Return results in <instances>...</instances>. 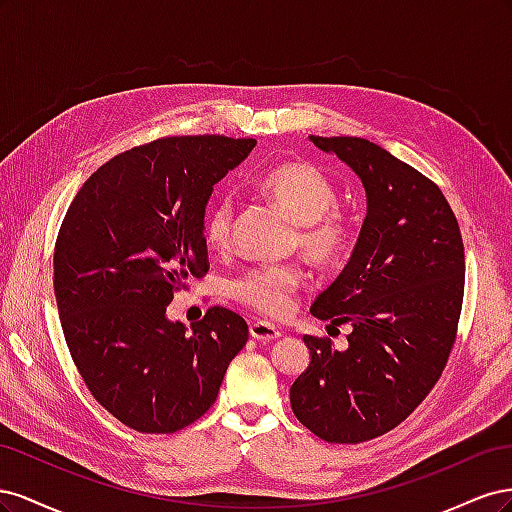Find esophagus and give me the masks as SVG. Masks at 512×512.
I'll return each instance as SVG.
<instances>
[{"label": "esophagus", "mask_w": 512, "mask_h": 512, "mask_svg": "<svg viewBox=\"0 0 512 512\" xmlns=\"http://www.w3.org/2000/svg\"><path fill=\"white\" fill-rule=\"evenodd\" d=\"M250 335L254 339H258V342L267 344V342H275V339L282 335V331L277 329L275 324H271V322H252L250 324Z\"/></svg>", "instance_id": "1"}]
</instances>
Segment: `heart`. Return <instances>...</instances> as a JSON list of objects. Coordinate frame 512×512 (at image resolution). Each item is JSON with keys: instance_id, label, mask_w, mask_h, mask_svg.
I'll return each instance as SVG.
<instances>
[{"instance_id": "1", "label": "heart", "mask_w": 512, "mask_h": 512, "mask_svg": "<svg viewBox=\"0 0 512 512\" xmlns=\"http://www.w3.org/2000/svg\"><path fill=\"white\" fill-rule=\"evenodd\" d=\"M256 190L297 226L294 243L307 260L318 267H331L344 256L350 224L335 207L337 192L331 179L307 162H284L256 179ZM235 226V203L220 196L205 215V241L222 250L230 243ZM301 286L297 267H254L241 273L228 286L230 297L262 316L288 314L292 294Z\"/></svg>"}]
</instances>
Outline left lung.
I'll use <instances>...</instances> for the list:
<instances>
[{
  "label": "left lung",
  "instance_id": "1",
  "mask_svg": "<svg viewBox=\"0 0 512 512\" xmlns=\"http://www.w3.org/2000/svg\"><path fill=\"white\" fill-rule=\"evenodd\" d=\"M361 179L367 215L344 271L312 316L348 324V348L303 335L307 369L290 386L294 416L318 438L356 444L397 427L438 382L455 344L466 258L436 183L356 136H309Z\"/></svg>",
  "mask_w": 512,
  "mask_h": 512
}]
</instances>
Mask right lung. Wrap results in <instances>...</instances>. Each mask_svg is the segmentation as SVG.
I'll return each instance as SVG.
<instances>
[{"instance_id":"add662e5","label":"right lung","mask_w":512,"mask_h":512,"mask_svg":"<svg viewBox=\"0 0 512 512\" xmlns=\"http://www.w3.org/2000/svg\"><path fill=\"white\" fill-rule=\"evenodd\" d=\"M254 138L173 136L123 151L74 196L55 243V299L87 389L123 425L173 433L198 421L247 342L245 320L211 307L190 329L166 309L205 275L213 185Z\"/></svg>"}]
</instances>
